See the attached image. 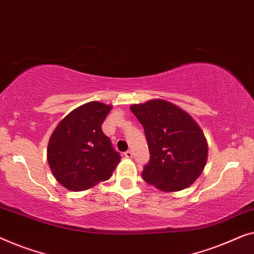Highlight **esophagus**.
<instances>
[{
	"mask_svg": "<svg viewBox=\"0 0 254 254\" xmlns=\"http://www.w3.org/2000/svg\"><path fill=\"white\" fill-rule=\"evenodd\" d=\"M132 155H133V153H132V151H130V149H128V151H127V152H124V156H126V158H127V159L132 158Z\"/></svg>",
	"mask_w": 254,
	"mask_h": 254,
	"instance_id": "34e87169",
	"label": "esophagus"
}]
</instances>
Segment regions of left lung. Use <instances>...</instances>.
Wrapping results in <instances>:
<instances>
[{
    "instance_id": "1",
    "label": "left lung",
    "mask_w": 254,
    "mask_h": 254,
    "mask_svg": "<svg viewBox=\"0 0 254 254\" xmlns=\"http://www.w3.org/2000/svg\"><path fill=\"white\" fill-rule=\"evenodd\" d=\"M144 127L149 161L141 176L164 192L180 191L202 173L208 146L201 128L183 109L164 100L131 106Z\"/></svg>"
}]
</instances>
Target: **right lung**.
<instances>
[{
	"mask_svg": "<svg viewBox=\"0 0 254 254\" xmlns=\"http://www.w3.org/2000/svg\"><path fill=\"white\" fill-rule=\"evenodd\" d=\"M112 106L93 101L72 110L49 139L47 156L54 176L71 191L109 180L121 155L102 131Z\"/></svg>",
	"mask_w": 254,
	"mask_h": 254,
	"instance_id": "add662e5",
	"label": "right lung"
}]
</instances>
